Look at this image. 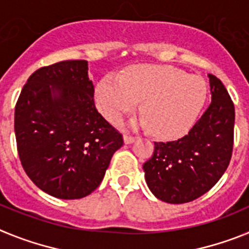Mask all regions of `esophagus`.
<instances>
[{
	"label": "esophagus",
	"instance_id": "obj_1",
	"mask_svg": "<svg viewBox=\"0 0 249 249\" xmlns=\"http://www.w3.org/2000/svg\"><path fill=\"white\" fill-rule=\"evenodd\" d=\"M123 141H124V143H126V144H131V143H133V142H135L136 138L132 137V136L124 135V136H123Z\"/></svg>",
	"mask_w": 249,
	"mask_h": 249
}]
</instances>
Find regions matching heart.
Returning <instances> with one entry per match:
<instances>
[{"label":"heart","mask_w":249,"mask_h":249,"mask_svg":"<svg viewBox=\"0 0 249 249\" xmlns=\"http://www.w3.org/2000/svg\"><path fill=\"white\" fill-rule=\"evenodd\" d=\"M206 100L203 78L172 66H136L122 78L107 74L96 89L98 108L109 121H120L142 101L143 116L133 126L151 128L153 135L166 140L188 132Z\"/></svg>","instance_id":"heart-1"}]
</instances>
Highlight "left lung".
I'll use <instances>...</instances> for the list:
<instances>
[{"label": "left lung", "instance_id": "obj_1", "mask_svg": "<svg viewBox=\"0 0 249 249\" xmlns=\"http://www.w3.org/2000/svg\"><path fill=\"white\" fill-rule=\"evenodd\" d=\"M210 78L212 102L188 135L172 142H155L143 164L151 192L167 203H187L212 188L226 172L233 149L234 105L223 83Z\"/></svg>", "mask_w": 249, "mask_h": 249}]
</instances>
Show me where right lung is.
<instances>
[{
    "instance_id": "add662e5",
    "label": "right lung",
    "mask_w": 249,
    "mask_h": 249,
    "mask_svg": "<svg viewBox=\"0 0 249 249\" xmlns=\"http://www.w3.org/2000/svg\"><path fill=\"white\" fill-rule=\"evenodd\" d=\"M85 59L39 68L15 108L17 151L39 190L61 199L83 198L105 177L122 135L98 113Z\"/></svg>"
}]
</instances>
